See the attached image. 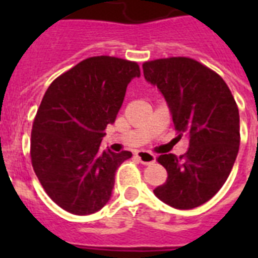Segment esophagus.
<instances>
[{"label":"esophagus","instance_id":"34e87169","mask_svg":"<svg viewBox=\"0 0 258 258\" xmlns=\"http://www.w3.org/2000/svg\"><path fill=\"white\" fill-rule=\"evenodd\" d=\"M137 158L141 161V163L143 165H153L157 161V157L151 153H147V151H138Z\"/></svg>","mask_w":258,"mask_h":258}]
</instances>
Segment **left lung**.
<instances>
[{"label":"left lung","mask_w":258,"mask_h":258,"mask_svg":"<svg viewBox=\"0 0 258 258\" xmlns=\"http://www.w3.org/2000/svg\"><path fill=\"white\" fill-rule=\"evenodd\" d=\"M146 82L163 95L172 123L188 139L182 157L163 154L158 162L167 180L154 194L171 208L194 209L226 182L240 147V113L220 75L187 57L143 64Z\"/></svg>","instance_id":"left-lung-1"}]
</instances>
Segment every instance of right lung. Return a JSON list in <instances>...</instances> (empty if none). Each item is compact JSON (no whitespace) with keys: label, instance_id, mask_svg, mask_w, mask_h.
<instances>
[{"label":"right lung","instance_id":"add662e5","mask_svg":"<svg viewBox=\"0 0 258 258\" xmlns=\"http://www.w3.org/2000/svg\"><path fill=\"white\" fill-rule=\"evenodd\" d=\"M141 71L137 62L97 56L58 76L34 117L30 158L40 183L54 204L76 216L99 212L112 196L119 166L133 157L100 151L125 89Z\"/></svg>","mask_w":258,"mask_h":258}]
</instances>
